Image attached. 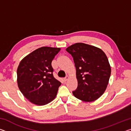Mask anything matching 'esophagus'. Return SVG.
<instances>
[{
    "instance_id": "34e87169",
    "label": "esophagus",
    "mask_w": 131,
    "mask_h": 131,
    "mask_svg": "<svg viewBox=\"0 0 131 131\" xmlns=\"http://www.w3.org/2000/svg\"><path fill=\"white\" fill-rule=\"evenodd\" d=\"M69 79V77H68V76H66L65 77V78H64V81H67Z\"/></svg>"
}]
</instances>
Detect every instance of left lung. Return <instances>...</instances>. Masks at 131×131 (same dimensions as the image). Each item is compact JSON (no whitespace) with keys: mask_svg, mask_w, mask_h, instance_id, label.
<instances>
[{"mask_svg":"<svg viewBox=\"0 0 131 131\" xmlns=\"http://www.w3.org/2000/svg\"><path fill=\"white\" fill-rule=\"evenodd\" d=\"M73 58L78 81L74 96L84 102H92L101 97L108 83L111 68L107 57L100 48L82 43L66 49Z\"/></svg>","mask_w":131,"mask_h":131,"instance_id":"obj_1","label":"left lung"}]
</instances>
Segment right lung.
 Wrapping results in <instances>:
<instances>
[{
    "label": "right lung",
    "instance_id": "right-lung-1",
    "mask_svg": "<svg viewBox=\"0 0 131 131\" xmlns=\"http://www.w3.org/2000/svg\"><path fill=\"white\" fill-rule=\"evenodd\" d=\"M60 50V48L42 47L19 63L17 72L18 86L30 102L44 105L56 97L61 83L53 76L51 62Z\"/></svg>",
    "mask_w": 131,
    "mask_h": 131
}]
</instances>
